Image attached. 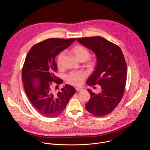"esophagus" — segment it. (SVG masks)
<instances>
[{"instance_id": "obj_1", "label": "esophagus", "mask_w": 150, "mask_h": 150, "mask_svg": "<svg viewBox=\"0 0 150 150\" xmlns=\"http://www.w3.org/2000/svg\"><path fill=\"white\" fill-rule=\"evenodd\" d=\"M76 91H81L82 90V89L80 88H76Z\"/></svg>"}]
</instances>
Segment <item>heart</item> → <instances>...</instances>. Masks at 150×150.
<instances>
[{
  "label": "heart",
  "instance_id": "1",
  "mask_svg": "<svg viewBox=\"0 0 150 150\" xmlns=\"http://www.w3.org/2000/svg\"><path fill=\"white\" fill-rule=\"evenodd\" d=\"M71 53L75 57V58L79 62H84L87 59V67L92 69L96 65V60L93 59L88 58L90 52L85 47L81 45H76L73 47L71 50ZM64 57L63 52H60L57 56V65L60 68L62 65V61ZM86 75L82 72H72L67 76V81L70 83L79 86L83 82Z\"/></svg>",
  "mask_w": 150,
  "mask_h": 150
}]
</instances>
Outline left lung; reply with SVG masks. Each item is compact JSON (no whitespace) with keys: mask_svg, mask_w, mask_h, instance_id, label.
Listing matches in <instances>:
<instances>
[{"mask_svg":"<svg viewBox=\"0 0 150 150\" xmlns=\"http://www.w3.org/2000/svg\"><path fill=\"white\" fill-rule=\"evenodd\" d=\"M76 40L93 51L97 59L95 70L87 83L90 86L100 85L101 91L95 94L87 90L91 97L85 108L97 117L108 115L116 108L125 93L127 67L123 54L117 45L101 37Z\"/></svg>","mask_w":150,"mask_h":150,"instance_id":"left-lung-1","label":"left lung"}]
</instances>
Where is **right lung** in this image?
<instances>
[{
    "label": "right lung",
    "mask_w": 150,
    "mask_h": 150,
    "mask_svg": "<svg viewBox=\"0 0 150 150\" xmlns=\"http://www.w3.org/2000/svg\"><path fill=\"white\" fill-rule=\"evenodd\" d=\"M76 38H49L34 45L28 52L22 69L25 93L37 112L47 117H55L65 109L75 89L65 85L56 92L52 82L63 81L55 75V57L68 47Z\"/></svg>",
    "instance_id": "1"
}]
</instances>
